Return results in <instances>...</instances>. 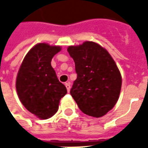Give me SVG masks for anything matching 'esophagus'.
Returning a JSON list of instances; mask_svg holds the SVG:
<instances>
[{
	"label": "esophagus",
	"instance_id": "esophagus-1",
	"mask_svg": "<svg viewBox=\"0 0 148 148\" xmlns=\"http://www.w3.org/2000/svg\"><path fill=\"white\" fill-rule=\"evenodd\" d=\"M65 86L66 87V90H67L68 92H70V90H71V83H70V82H66V83H65Z\"/></svg>",
	"mask_w": 148,
	"mask_h": 148
}]
</instances>
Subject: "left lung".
I'll use <instances>...</instances> for the list:
<instances>
[{
  "label": "left lung",
  "instance_id": "obj_1",
  "mask_svg": "<svg viewBox=\"0 0 148 148\" xmlns=\"http://www.w3.org/2000/svg\"><path fill=\"white\" fill-rule=\"evenodd\" d=\"M67 51L77 73L71 96L85 114L103 116L114 107L121 93L122 79L114 60L106 49L90 41Z\"/></svg>",
  "mask_w": 148,
  "mask_h": 148
}]
</instances>
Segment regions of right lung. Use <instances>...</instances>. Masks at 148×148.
Returning a JSON list of instances; mask_svg holds the SVG:
<instances>
[{"label": "right lung", "mask_w": 148, "mask_h": 148, "mask_svg": "<svg viewBox=\"0 0 148 148\" xmlns=\"http://www.w3.org/2000/svg\"><path fill=\"white\" fill-rule=\"evenodd\" d=\"M61 47L38 43L28 51L18 71L16 88L23 106L40 119L56 113L59 101L67 90L58 81L51 64Z\"/></svg>", "instance_id": "right-lung-1"}]
</instances>
